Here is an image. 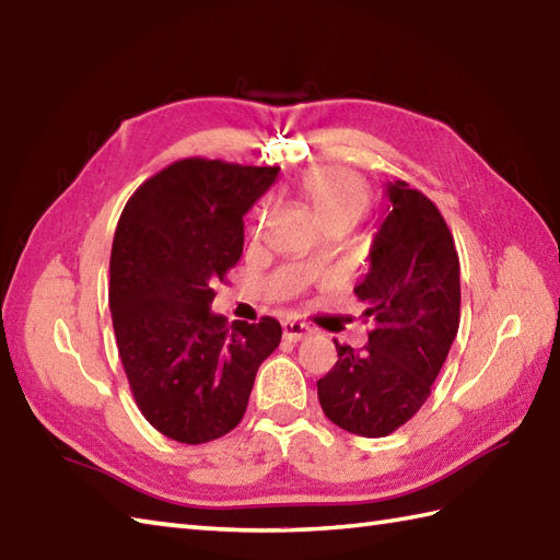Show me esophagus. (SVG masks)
Instances as JSON below:
<instances>
[{"mask_svg": "<svg viewBox=\"0 0 560 560\" xmlns=\"http://www.w3.org/2000/svg\"><path fill=\"white\" fill-rule=\"evenodd\" d=\"M282 335H284V340L300 342V340H304V338H308V335H312V328L304 326V323H300V320H284L282 323Z\"/></svg>", "mask_w": 560, "mask_h": 560, "instance_id": "obj_1", "label": "esophagus"}]
</instances>
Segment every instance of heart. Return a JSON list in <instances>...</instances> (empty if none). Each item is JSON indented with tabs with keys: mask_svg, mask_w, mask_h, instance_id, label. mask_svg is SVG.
I'll return each instance as SVG.
<instances>
[{
	"mask_svg": "<svg viewBox=\"0 0 560 560\" xmlns=\"http://www.w3.org/2000/svg\"><path fill=\"white\" fill-rule=\"evenodd\" d=\"M300 191L328 228L338 225V222L354 225L366 213L371 198L366 179L342 165H314L304 170L300 177ZM318 260H323V252L312 254V264H318Z\"/></svg>",
	"mask_w": 560,
	"mask_h": 560,
	"instance_id": "heart-1",
	"label": "heart"
}]
</instances>
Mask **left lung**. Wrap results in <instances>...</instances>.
<instances>
[{
    "label": "left lung",
    "instance_id": "8db88e82",
    "mask_svg": "<svg viewBox=\"0 0 560 560\" xmlns=\"http://www.w3.org/2000/svg\"><path fill=\"white\" fill-rule=\"evenodd\" d=\"M388 215L354 294L374 320L364 350L335 342L338 362L318 378V402L340 429L381 439L412 419L459 326V258L441 210L407 182H388Z\"/></svg>",
    "mask_w": 560,
    "mask_h": 560
}]
</instances>
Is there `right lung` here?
Returning a JSON list of instances; mask_svg holds the SVG:
<instances>
[{"label": "right lung", "instance_id": "1", "mask_svg": "<svg viewBox=\"0 0 560 560\" xmlns=\"http://www.w3.org/2000/svg\"><path fill=\"white\" fill-rule=\"evenodd\" d=\"M280 167L186 158L143 182L121 210L109 256L117 350L141 415L179 443L240 424L254 378L276 350V318L210 312L213 284L244 248V215Z\"/></svg>", "mask_w": 560, "mask_h": 560}]
</instances>
